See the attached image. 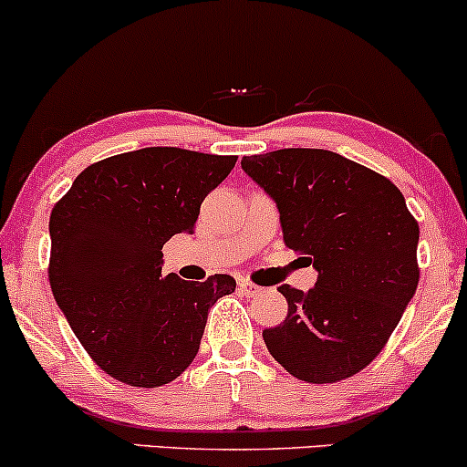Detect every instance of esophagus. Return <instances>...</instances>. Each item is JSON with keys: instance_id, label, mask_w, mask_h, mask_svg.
<instances>
[{"instance_id": "34e87169", "label": "esophagus", "mask_w": 467, "mask_h": 467, "mask_svg": "<svg viewBox=\"0 0 467 467\" xmlns=\"http://www.w3.org/2000/svg\"><path fill=\"white\" fill-rule=\"evenodd\" d=\"M239 288H242L244 295H248V296H257V295H261V292H264V288H261V285L253 284V281H248V279L239 281Z\"/></svg>"}]
</instances>
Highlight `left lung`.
<instances>
[{"label": "left lung", "mask_w": 467, "mask_h": 467, "mask_svg": "<svg viewBox=\"0 0 467 467\" xmlns=\"http://www.w3.org/2000/svg\"><path fill=\"white\" fill-rule=\"evenodd\" d=\"M279 210L284 242L319 273L315 288L288 284L284 324L264 330L292 377L335 383L383 350L419 284V223L383 175L319 148L242 159Z\"/></svg>", "instance_id": "1"}]
</instances>
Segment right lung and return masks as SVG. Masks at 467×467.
<instances>
[{
    "mask_svg": "<svg viewBox=\"0 0 467 467\" xmlns=\"http://www.w3.org/2000/svg\"><path fill=\"white\" fill-rule=\"evenodd\" d=\"M233 155L141 148L92 163L50 213L48 279L92 361L137 388L171 383L192 363L208 310L237 281L161 275L163 244L192 233Z\"/></svg>",
    "mask_w": 467,
    "mask_h": 467,
    "instance_id": "obj_1",
    "label": "right lung"
}]
</instances>
